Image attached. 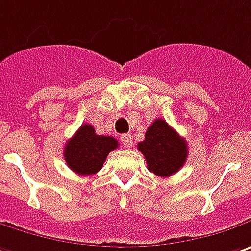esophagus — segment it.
Here are the masks:
<instances>
[{"instance_id": "esophagus-1", "label": "esophagus", "mask_w": 251, "mask_h": 251, "mask_svg": "<svg viewBox=\"0 0 251 251\" xmlns=\"http://www.w3.org/2000/svg\"><path fill=\"white\" fill-rule=\"evenodd\" d=\"M121 142H122V145L125 147H130L133 145V139H132V136H130L129 133L122 135V136H121Z\"/></svg>"}]
</instances>
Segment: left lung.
Wrapping results in <instances>:
<instances>
[{
  "instance_id": "obj_1",
  "label": "left lung",
  "mask_w": 251,
  "mask_h": 251,
  "mask_svg": "<svg viewBox=\"0 0 251 251\" xmlns=\"http://www.w3.org/2000/svg\"><path fill=\"white\" fill-rule=\"evenodd\" d=\"M145 156L147 169L160 177H170L184 166L188 157L185 139L164 121L156 119L149 126L145 140L137 145Z\"/></svg>"
}]
</instances>
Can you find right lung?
Returning <instances> with one entry per match:
<instances>
[{
	"mask_svg": "<svg viewBox=\"0 0 251 251\" xmlns=\"http://www.w3.org/2000/svg\"><path fill=\"white\" fill-rule=\"evenodd\" d=\"M118 147L112 136H98L93 125L84 124L66 143L63 156L74 173L93 176L102 169L108 154Z\"/></svg>",
	"mask_w": 251,
	"mask_h": 251,
	"instance_id": "1",
	"label": "right lung"
}]
</instances>
